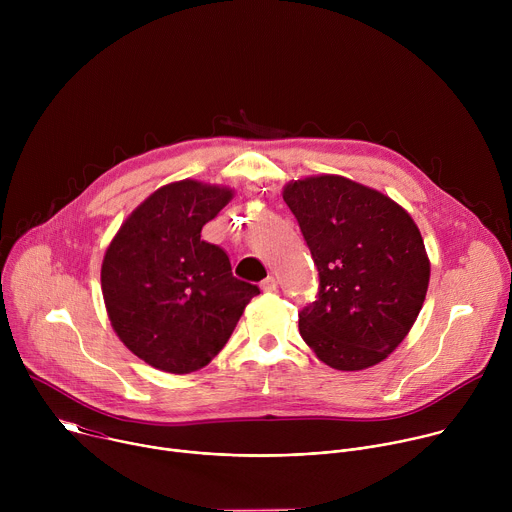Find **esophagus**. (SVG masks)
Returning <instances> with one entry per match:
<instances>
[{
  "instance_id": "34e87169",
  "label": "esophagus",
  "mask_w": 512,
  "mask_h": 512,
  "mask_svg": "<svg viewBox=\"0 0 512 512\" xmlns=\"http://www.w3.org/2000/svg\"><path fill=\"white\" fill-rule=\"evenodd\" d=\"M261 289H263V291H267V294H269V291H275V289H277V279H275V277H271V275H269V277H265V279L261 281Z\"/></svg>"
}]
</instances>
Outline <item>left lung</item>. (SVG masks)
<instances>
[{"instance_id":"obj_1","label":"left lung","mask_w":512,"mask_h":512,"mask_svg":"<svg viewBox=\"0 0 512 512\" xmlns=\"http://www.w3.org/2000/svg\"><path fill=\"white\" fill-rule=\"evenodd\" d=\"M283 200L318 267L316 300L300 334L336 371L385 360L423 306L429 259L413 218L389 196L342 176L289 182Z\"/></svg>"}]
</instances>
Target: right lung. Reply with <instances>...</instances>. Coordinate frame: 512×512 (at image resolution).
Here are the masks:
<instances>
[{
    "instance_id": "right-lung-1",
    "label": "right lung",
    "mask_w": 512,
    "mask_h": 512,
    "mask_svg": "<svg viewBox=\"0 0 512 512\" xmlns=\"http://www.w3.org/2000/svg\"><path fill=\"white\" fill-rule=\"evenodd\" d=\"M233 190L180 180L145 198L121 225L101 267L103 300L121 342L154 369L186 375L223 350L259 287L200 239Z\"/></svg>"
}]
</instances>
